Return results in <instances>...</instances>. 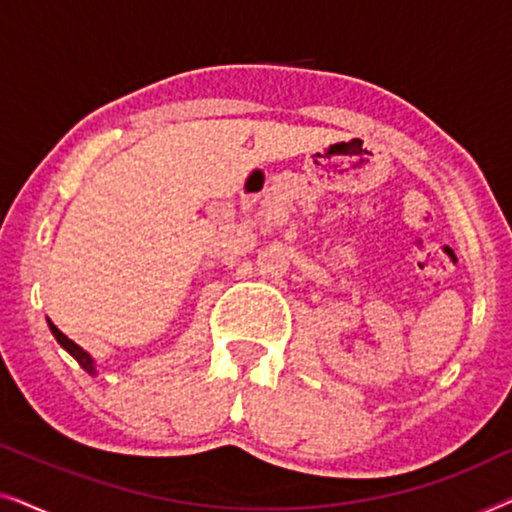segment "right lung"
<instances>
[{
  "mask_svg": "<svg viewBox=\"0 0 512 512\" xmlns=\"http://www.w3.org/2000/svg\"><path fill=\"white\" fill-rule=\"evenodd\" d=\"M48 326H51V331H53V335H55V340H58V342H60V345H62V347H65V349H67V352H69V354H72L76 361H79V366H81L83 370H88V373H95V368H93V359H90V356H88L86 352H83V349H81L79 345H76V342H72V340H69L65 333H62V331H58V326H55V324H51V321H48Z\"/></svg>",
  "mask_w": 512,
  "mask_h": 512,
  "instance_id": "1",
  "label": "right lung"
}]
</instances>
